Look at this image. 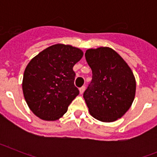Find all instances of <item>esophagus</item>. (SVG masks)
<instances>
[{
	"label": "esophagus",
	"instance_id": "obj_1",
	"mask_svg": "<svg viewBox=\"0 0 157 157\" xmlns=\"http://www.w3.org/2000/svg\"><path fill=\"white\" fill-rule=\"evenodd\" d=\"M85 89H86V87L84 86H82L81 88L79 89V92H80V94H83V92H84V91H85Z\"/></svg>",
	"mask_w": 157,
	"mask_h": 157
}]
</instances>
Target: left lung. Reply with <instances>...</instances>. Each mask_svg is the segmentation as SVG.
Returning <instances> with one entry per match:
<instances>
[{"instance_id": "left-lung-1", "label": "left lung", "mask_w": 157, "mask_h": 157, "mask_svg": "<svg viewBox=\"0 0 157 157\" xmlns=\"http://www.w3.org/2000/svg\"><path fill=\"white\" fill-rule=\"evenodd\" d=\"M92 80L83 94L91 116L102 122L121 118L135 96L134 74L124 59L109 47L90 48L85 53Z\"/></svg>"}]
</instances>
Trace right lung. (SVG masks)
<instances>
[{
    "instance_id": "obj_1",
    "label": "right lung",
    "mask_w": 157,
    "mask_h": 157,
    "mask_svg": "<svg viewBox=\"0 0 157 157\" xmlns=\"http://www.w3.org/2000/svg\"><path fill=\"white\" fill-rule=\"evenodd\" d=\"M83 52L69 45L56 44L41 51L30 61L23 79L24 98L40 119L54 121L63 116L78 95L73 67Z\"/></svg>"
}]
</instances>
